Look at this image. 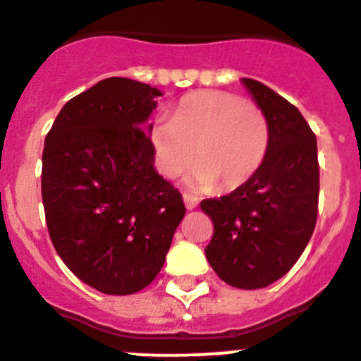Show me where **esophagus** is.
Returning a JSON list of instances; mask_svg holds the SVG:
<instances>
[{
  "mask_svg": "<svg viewBox=\"0 0 361 361\" xmlns=\"http://www.w3.org/2000/svg\"><path fill=\"white\" fill-rule=\"evenodd\" d=\"M183 199H184V204H186V208H188V209L197 208V204H199V199H197V197L191 195V193H184Z\"/></svg>",
  "mask_w": 361,
  "mask_h": 361,
  "instance_id": "obj_1",
  "label": "esophagus"
}]
</instances>
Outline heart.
<instances>
[{"instance_id":"heart-1","label":"heart","mask_w":361,"mask_h":361,"mask_svg":"<svg viewBox=\"0 0 361 361\" xmlns=\"http://www.w3.org/2000/svg\"><path fill=\"white\" fill-rule=\"evenodd\" d=\"M157 168L183 177L199 162L191 184L199 190L233 191L257 175L269 149V121L260 106L231 92L197 90L184 95L170 121L149 130Z\"/></svg>"}]
</instances>
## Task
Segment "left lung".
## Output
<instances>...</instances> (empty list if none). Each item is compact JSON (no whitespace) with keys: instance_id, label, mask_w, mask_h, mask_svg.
Listing matches in <instances>:
<instances>
[{"instance_id":"left-lung-1","label":"left lung","mask_w":361,"mask_h":361,"mask_svg":"<svg viewBox=\"0 0 361 361\" xmlns=\"http://www.w3.org/2000/svg\"><path fill=\"white\" fill-rule=\"evenodd\" d=\"M269 121L266 161L251 180L200 208L213 220L206 258L238 289H260L282 279L304 253L318 215L320 168L317 135L307 121L269 86L242 79Z\"/></svg>"}]
</instances>
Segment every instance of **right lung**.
<instances>
[{"label":"right lung","instance_id":"obj_1","mask_svg":"<svg viewBox=\"0 0 361 361\" xmlns=\"http://www.w3.org/2000/svg\"><path fill=\"white\" fill-rule=\"evenodd\" d=\"M162 95L108 78L70 99L47 133L41 197L50 240L73 275L132 295L159 275L184 208L155 171L146 121Z\"/></svg>","mask_w":361,"mask_h":361}]
</instances>
